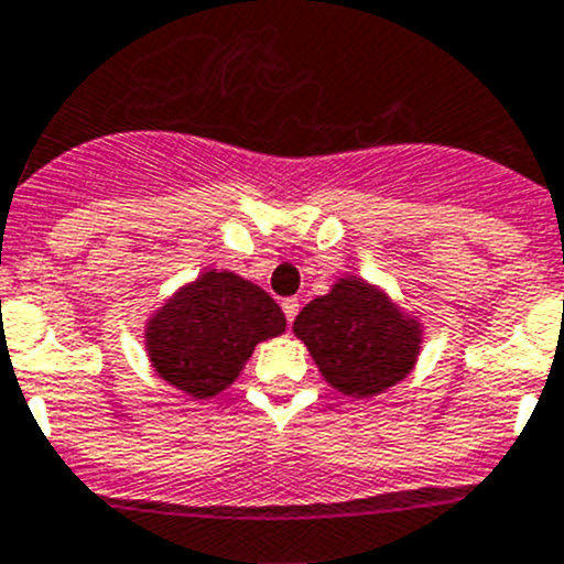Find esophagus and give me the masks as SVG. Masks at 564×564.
<instances>
[{
  "instance_id": "1",
  "label": "esophagus",
  "mask_w": 564,
  "mask_h": 564,
  "mask_svg": "<svg viewBox=\"0 0 564 564\" xmlns=\"http://www.w3.org/2000/svg\"><path fill=\"white\" fill-rule=\"evenodd\" d=\"M281 308H283V314H286V322L292 325L294 316H297V311H300V300L297 297H286L281 303Z\"/></svg>"
}]
</instances>
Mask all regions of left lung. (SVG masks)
Segmentation results:
<instances>
[{"label": "left lung", "instance_id": "obj_1", "mask_svg": "<svg viewBox=\"0 0 564 564\" xmlns=\"http://www.w3.org/2000/svg\"><path fill=\"white\" fill-rule=\"evenodd\" d=\"M294 333L325 380L352 397H375L402 380L421 341L419 325L358 278H341L330 294L311 300L294 319Z\"/></svg>", "mask_w": 564, "mask_h": 564}]
</instances>
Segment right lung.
I'll list each match as a JSON object with an SVG mask.
<instances>
[{"label":"right lung","mask_w":564,"mask_h":564,"mask_svg":"<svg viewBox=\"0 0 564 564\" xmlns=\"http://www.w3.org/2000/svg\"><path fill=\"white\" fill-rule=\"evenodd\" d=\"M286 330L281 305L234 272H204L149 322V355L171 386L206 399L242 371L256 344Z\"/></svg>","instance_id":"add662e5"}]
</instances>
